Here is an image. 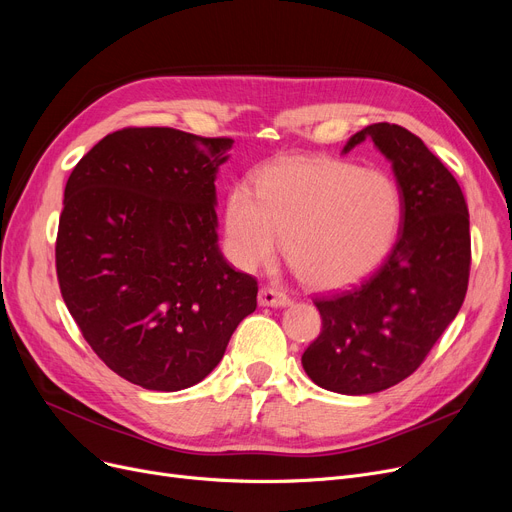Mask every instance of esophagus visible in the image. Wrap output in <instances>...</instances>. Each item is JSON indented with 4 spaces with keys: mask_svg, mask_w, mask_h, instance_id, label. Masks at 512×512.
<instances>
[{
    "mask_svg": "<svg viewBox=\"0 0 512 512\" xmlns=\"http://www.w3.org/2000/svg\"><path fill=\"white\" fill-rule=\"evenodd\" d=\"M259 305L261 307H286V305H290V297L278 288L263 286L259 290Z\"/></svg>",
    "mask_w": 512,
    "mask_h": 512,
    "instance_id": "esophagus-1",
    "label": "esophagus"
}]
</instances>
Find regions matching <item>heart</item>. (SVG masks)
<instances>
[{"label":"heart","mask_w":512,"mask_h":512,"mask_svg":"<svg viewBox=\"0 0 512 512\" xmlns=\"http://www.w3.org/2000/svg\"><path fill=\"white\" fill-rule=\"evenodd\" d=\"M405 201L382 170L330 157H284L224 203L226 245L242 270L270 263L284 236L286 259L309 286L334 290L378 267L400 232Z\"/></svg>","instance_id":"obj_1"}]
</instances>
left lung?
<instances>
[{
  "mask_svg": "<svg viewBox=\"0 0 512 512\" xmlns=\"http://www.w3.org/2000/svg\"><path fill=\"white\" fill-rule=\"evenodd\" d=\"M365 139L392 161L402 191L398 240L361 284L313 299L321 332L301 357L317 386L351 396L409 378L459 313L471 270L469 211L448 168L388 122L353 134L344 153Z\"/></svg>",
  "mask_w": 512,
  "mask_h": 512,
  "instance_id": "8db88e82",
  "label": "left lung"
}]
</instances>
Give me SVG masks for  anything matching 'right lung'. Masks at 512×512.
Here are the masks:
<instances>
[{"mask_svg":"<svg viewBox=\"0 0 512 512\" xmlns=\"http://www.w3.org/2000/svg\"><path fill=\"white\" fill-rule=\"evenodd\" d=\"M232 139L122 128L74 166L56 270L95 355L147 390L199 384L257 307V280L218 247L215 172Z\"/></svg>","mask_w":512,"mask_h":512,"instance_id":"1","label":"right lung"}]
</instances>
